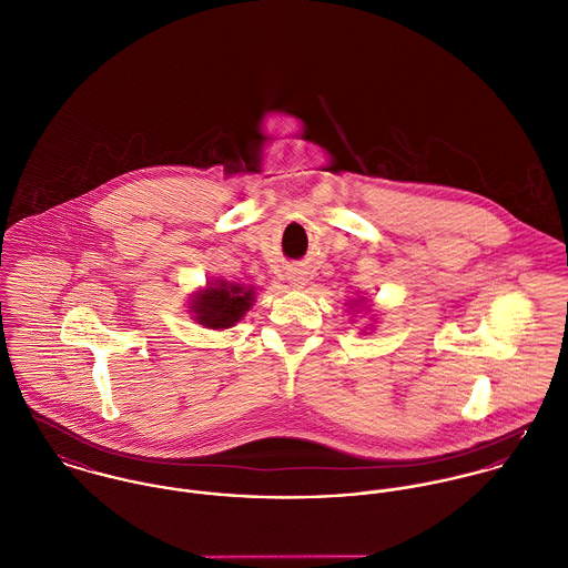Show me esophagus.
<instances>
[{
	"mask_svg": "<svg viewBox=\"0 0 568 568\" xmlns=\"http://www.w3.org/2000/svg\"><path fill=\"white\" fill-rule=\"evenodd\" d=\"M291 282H293L295 286H304V275H302V273H293V275H291Z\"/></svg>",
	"mask_w": 568,
	"mask_h": 568,
	"instance_id": "1",
	"label": "esophagus"
}]
</instances>
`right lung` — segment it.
Returning <instances> with one entry per match:
<instances>
[{
	"instance_id": "1",
	"label": "right lung",
	"mask_w": 568,
	"mask_h": 568,
	"mask_svg": "<svg viewBox=\"0 0 568 568\" xmlns=\"http://www.w3.org/2000/svg\"><path fill=\"white\" fill-rule=\"evenodd\" d=\"M253 302V291H244L241 286H225V282L216 288L201 293L194 300V313L199 324L214 329H223L236 324Z\"/></svg>"
}]
</instances>
